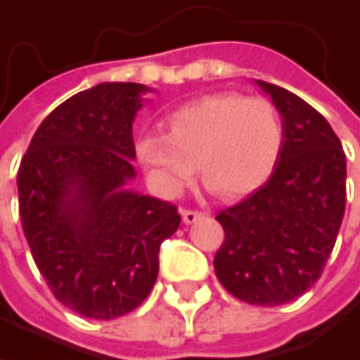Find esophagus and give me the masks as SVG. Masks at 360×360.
Returning <instances> with one entry per match:
<instances>
[{"mask_svg": "<svg viewBox=\"0 0 360 360\" xmlns=\"http://www.w3.org/2000/svg\"><path fill=\"white\" fill-rule=\"evenodd\" d=\"M181 217H183L185 225H193L195 221L204 219V212H200V210H181Z\"/></svg>", "mask_w": 360, "mask_h": 360, "instance_id": "esophagus-1", "label": "esophagus"}]
</instances>
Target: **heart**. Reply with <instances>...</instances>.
<instances>
[{
  "mask_svg": "<svg viewBox=\"0 0 360 360\" xmlns=\"http://www.w3.org/2000/svg\"><path fill=\"white\" fill-rule=\"evenodd\" d=\"M165 135L139 137L135 150L154 185L177 195L195 175L227 200L258 191L273 175L283 127L277 110L262 98L210 94L165 116Z\"/></svg>",
  "mask_w": 360,
  "mask_h": 360,
  "instance_id": "heart-1",
  "label": "heart"
}]
</instances>
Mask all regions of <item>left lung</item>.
I'll list each match as a JSON object with an SVG mask.
<instances>
[{
    "mask_svg": "<svg viewBox=\"0 0 360 360\" xmlns=\"http://www.w3.org/2000/svg\"><path fill=\"white\" fill-rule=\"evenodd\" d=\"M281 116L283 143L269 181L221 210L214 273L236 298L277 307L323 273L346 208V156L329 122L292 91L256 81Z\"/></svg>",
    "mask_w": 360,
    "mask_h": 360,
    "instance_id": "left-lung-1",
    "label": "left lung"
}]
</instances>
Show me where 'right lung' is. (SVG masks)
I'll list each match as a JSON object with an SVG mask.
<instances>
[{"mask_svg":"<svg viewBox=\"0 0 360 360\" xmlns=\"http://www.w3.org/2000/svg\"><path fill=\"white\" fill-rule=\"evenodd\" d=\"M152 91L100 83L53 110L18 171L25 238L53 296L89 319L137 309L158 277L177 206L129 187L137 177L133 120Z\"/></svg>","mask_w":360,"mask_h":360,"instance_id":"obj_1","label":"right lung"}]
</instances>
